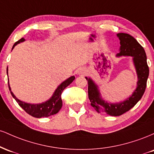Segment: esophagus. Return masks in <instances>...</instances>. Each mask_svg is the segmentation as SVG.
I'll return each instance as SVG.
<instances>
[{"mask_svg": "<svg viewBox=\"0 0 154 154\" xmlns=\"http://www.w3.org/2000/svg\"><path fill=\"white\" fill-rule=\"evenodd\" d=\"M79 74H83V72H82V70H80V71L79 72Z\"/></svg>", "mask_w": 154, "mask_h": 154, "instance_id": "esophagus-1", "label": "esophagus"}]
</instances>
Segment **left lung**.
Masks as SVG:
<instances>
[{"label": "left lung", "instance_id": "1", "mask_svg": "<svg viewBox=\"0 0 154 154\" xmlns=\"http://www.w3.org/2000/svg\"><path fill=\"white\" fill-rule=\"evenodd\" d=\"M120 40L119 52L116 57L131 56L137 77V87L130 97L119 103H110L102 98L98 85L91 77H85L88 84V98L91 105L98 112H105L110 116H117L131 109L140 100L146 88L149 75L147 57L144 48L133 37L127 33H118Z\"/></svg>", "mask_w": 154, "mask_h": 154}]
</instances>
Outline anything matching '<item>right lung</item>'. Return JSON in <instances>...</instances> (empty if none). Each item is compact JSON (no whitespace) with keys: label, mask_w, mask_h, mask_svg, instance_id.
<instances>
[{"label":"right lung","mask_w":154,"mask_h":154,"mask_svg":"<svg viewBox=\"0 0 154 154\" xmlns=\"http://www.w3.org/2000/svg\"><path fill=\"white\" fill-rule=\"evenodd\" d=\"M25 40L24 38H21L20 40L16 42L14 45H13L12 50L14 49L17 44L22 43ZM7 75H8V67H7ZM75 76H71L70 77L67 78L66 80H64L61 84L58 86L57 88L55 90L54 93H53L52 96L49 98L46 101L43 102L41 103H26V102L22 101V100L18 99L17 97L15 96L13 92L11 91V89L9 81L8 82V88L11 92L13 98L16 100V101L18 103V104L21 107L26 111L27 114L29 115L34 116L35 118H41V117H48L54 114H57L60 111V109L62 107V100H61V95L63 90L66 88L67 86L69 85L71 83L75 80Z\"/></svg>","instance_id":"right-lung-1"}]
</instances>
